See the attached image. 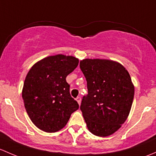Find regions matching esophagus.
Returning a JSON list of instances; mask_svg holds the SVG:
<instances>
[{
    "mask_svg": "<svg viewBox=\"0 0 156 156\" xmlns=\"http://www.w3.org/2000/svg\"><path fill=\"white\" fill-rule=\"evenodd\" d=\"M76 101L78 102V104L80 105V104H81V98H80V97H77V98H76Z\"/></svg>",
    "mask_w": 156,
    "mask_h": 156,
    "instance_id": "34e87169",
    "label": "esophagus"
}]
</instances>
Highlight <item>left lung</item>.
Segmentation results:
<instances>
[{"label":"left lung","mask_w":156,"mask_h":156,"mask_svg":"<svg viewBox=\"0 0 156 156\" xmlns=\"http://www.w3.org/2000/svg\"><path fill=\"white\" fill-rule=\"evenodd\" d=\"M80 67L87 81L80 110L88 129L98 137L111 135L126 121L132 106L134 86L129 73L109 59H83Z\"/></svg>","instance_id":"left-lung-1"}]
</instances>
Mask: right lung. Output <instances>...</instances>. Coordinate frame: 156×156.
Instances as JSON below:
<instances>
[{
    "mask_svg": "<svg viewBox=\"0 0 156 156\" xmlns=\"http://www.w3.org/2000/svg\"><path fill=\"white\" fill-rule=\"evenodd\" d=\"M78 64L79 59L73 56L50 55L38 61L27 73L22 99L28 116L39 129L48 133L58 131L79 109L66 81Z\"/></svg>",
    "mask_w": 156,
    "mask_h": 156,
    "instance_id": "1",
    "label": "right lung"
}]
</instances>
